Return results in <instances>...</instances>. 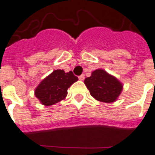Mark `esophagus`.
Listing matches in <instances>:
<instances>
[{
  "label": "esophagus",
  "mask_w": 155,
  "mask_h": 155,
  "mask_svg": "<svg viewBox=\"0 0 155 155\" xmlns=\"http://www.w3.org/2000/svg\"><path fill=\"white\" fill-rule=\"evenodd\" d=\"M78 78H79V80H81V81H83V80H84V78H85V77H84L83 74H82V75H80L79 77H78Z\"/></svg>",
  "instance_id": "34e87169"
}]
</instances>
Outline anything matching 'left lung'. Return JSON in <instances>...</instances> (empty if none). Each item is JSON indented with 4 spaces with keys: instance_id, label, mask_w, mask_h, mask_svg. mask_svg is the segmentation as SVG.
<instances>
[{
    "instance_id": "left-lung-1",
    "label": "left lung",
    "mask_w": 155,
    "mask_h": 155,
    "mask_svg": "<svg viewBox=\"0 0 155 155\" xmlns=\"http://www.w3.org/2000/svg\"><path fill=\"white\" fill-rule=\"evenodd\" d=\"M90 94L104 103H114L123 90V84L115 77L103 69H97L84 80Z\"/></svg>"
}]
</instances>
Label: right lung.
Here are the masks:
<instances>
[{
    "mask_svg": "<svg viewBox=\"0 0 155 155\" xmlns=\"http://www.w3.org/2000/svg\"><path fill=\"white\" fill-rule=\"evenodd\" d=\"M78 80L72 72L55 70L42 80L35 89V95L45 106H50L63 100L68 94V88Z\"/></svg>",
    "mask_w": 155,
    "mask_h": 155,
    "instance_id": "1",
    "label": "right lung"
}]
</instances>
